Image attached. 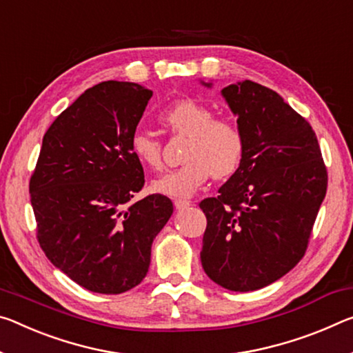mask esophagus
<instances>
[{"label":"esophagus","instance_id":"1","mask_svg":"<svg viewBox=\"0 0 353 353\" xmlns=\"http://www.w3.org/2000/svg\"><path fill=\"white\" fill-rule=\"evenodd\" d=\"M192 204L190 203V201H187V199H176L174 201V207L177 210H182V209H187V207Z\"/></svg>","mask_w":353,"mask_h":353}]
</instances>
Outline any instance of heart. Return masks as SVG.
Segmentation results:
<instances>
[{
    "mask_svg": "<svg viewBox=\"0 0 353 353\" xmlns=\"http://www.w3.org/2000/svg\"><path fill=\"white\" fill-rule=\"evenodd\" d=\"M159 119L176 135L188 137L183 160L185 163L155 179V193L171 198H188L214 174L229 177L242 165L245 138L231 119L215 117L214 110L194 99H181L161 111ZM133 155L150 170H160L161 143L152 133H133Z\"/></svg>",
    "mask_w": 353,
    "mask_h": 353,
    "instance_id": "heart-1",
    "label": "heart"
}]
</instances>
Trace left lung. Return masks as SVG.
I'll return each instance as SVG.
<instances>
[{"label": "left lung", "instance_id": "obj_1", "mask_svg": "<svg viewBox=\"0 0 353 353\" xmlns=\"http://www.w3.org/2000/svg\"><path fill=\"white\" fill-rule=\"evenodd\" d=\"M221 96L237 116L245 155L220 194L199 203L207 218L201 264L221 288L250 292L305 256L328 176L310 122L279 94L245 80Z\"/></svg>", "mask_w": 353, "mask_h": 353}]
</instances>
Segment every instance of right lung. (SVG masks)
<instances>
[{"label": "right lung", "mask_w": 353, "mask_h": 353, "mask_svg": "<svg viewBox=\"0 0 353 353\" xmlns=\"http://www.w3.org/2000/svg\"><path fill=\"white\" fill-rule=\"evenodd\" d=\"M152 91L127 81L89 88L56 117L30 181L37 240L54 267L91 292L122 294L149 270L172 215L163 194L130 204L144 171L130 141Z\"/></svg>", "instance_id": "add662e5"}]
</instances>
